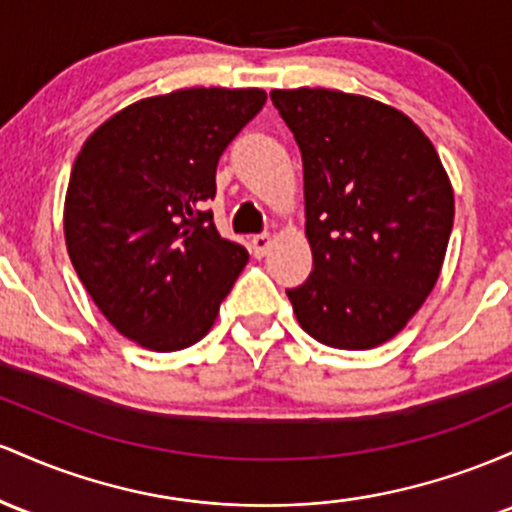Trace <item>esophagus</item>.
<instances>
[{
    "label": "esophagus",
    "instance_id": "1",
    "mask_svg": "<svg viewBox=\"0 0 512 512\" xmlns=\"http://www.w3.org/2000/svg\"><path fill=\"white\" fill-rule=\"evenodd\" d=\"M268 249H271V237H268V234H256V237L251 239V254L256 258L266 256Z\"/></svg>",
    "mask_w": 512,
    "mask_h": 512
}]
</instances>
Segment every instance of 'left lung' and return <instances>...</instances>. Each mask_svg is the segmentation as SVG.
Returning <instances> with one entry per match:
<instances>
[{"mask_svg": "<svg viewBox=\"0 0 512 512\" xmlns=\"http://www.w3.org/2000/svg\"><path fill=\"white\" fill-rule=\"evenodd\" d=\"M304 166L314 271L287 290L319 343L367 350L394 338L438 283L455 193L433 142L399 108L338 89H273Z\"/></svg>", "mask_w": 512, "mask_h": 512, "instance_id": "1", "label": "left lung"}]
</instances>
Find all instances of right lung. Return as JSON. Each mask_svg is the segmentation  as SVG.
Returning <instances> with one entry per match:
<instances>
[{
    "mask_svg": "<svg viewBox=\"0 0 512 512\" xmlns=\"http://www.w3.org/2000/svg\"><path fill=\"white\" fill-rule=\"evenodd\" d=\"M263 89L193 86L120 108L86 137L65 195L67 254L113 329L171 353L198 343L249 251L222 239L205 203Z\"/></svg>",
    "mask_w": 512,
    "mask_h": 512,
    "instance_id": "add662e5",
    "label": "right lung"
}]
</instances>
